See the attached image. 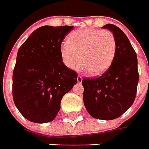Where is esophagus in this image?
I'll list each match as a JSON object with an SVG mask.
<instances>
[{
	"label": "esophagus",
	"mask_w": 149,
	"mask_h": 149,
	"mask_svg": "<svg viewBox=\"0 0 149 149\" xmlns=\"http://www.w3.org/2000/svg\"><path fill=\"white\" fill-rule=\"evenodd\" d=\"M82 80H83V78L81 77L80 75H78V77H77V82H78V83H81V82H82Z\"/></svg>",
	"instance_id": "34e87169"
}]
</instances>
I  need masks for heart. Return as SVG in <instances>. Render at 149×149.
<instances>
[{
  "instance_id": "obj_1",
  "label": "heart",
  "mask_w": 149,
  "mask_h": 149,
  "mask_svg": "<svg viewBox=\"0 0 149 149\" xmlns=\"http://www.w3.org/2000/svg\"><path fill=\"white\" fill-rule=\"evenodd\" d=\"M116 48V40L111 31L85 28L72 32L67 37V43L60 48V55L70 70H75L81 61L84 70L96 76L111 66Z\"/></svg>"
}]
</instances>
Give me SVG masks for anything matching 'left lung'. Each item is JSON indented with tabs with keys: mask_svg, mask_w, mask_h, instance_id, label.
I'll use <instances>...</instances> for the list:
<instances>
[{
	"mask_svg": "<svg viewBox=\"0 0 149 149\" xmlns=\"http://www.w3.org/2000/svg\"><path fill=\"white\" fill-rule=\"evenodd\" d=\"M113 33L116 54L109 70L100 77L84 79V104L95 118L112 120L120 117L132 106L139 83L138 59L127 36L118 26L102 27Z\"/></svg>",
	"mask_w": 149,
	"mask_h": 149,
	"instance_id": "obj_1",
	"label": "left lung"
}]
</instances>
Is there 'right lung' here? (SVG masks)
<instances>
[{
	"label": "right lung",
	"instance_id": "right-lung-1",
	"mask_svg": "<svg viewBox=\"0 0 149 149\" xmlns=\"http://www.w3.org/2000/svg\"><path fill=\"white\" fill-rule=\"evenodd\" d=\"M74 26H44L20 47L12 77L16 108L27 120L53 121L63 96L77 83L76 72L67 68L60 55L61 43Z\"/></svg>",
	"mask_w": 149,
	"mask_h": 149
}]
</instances>
